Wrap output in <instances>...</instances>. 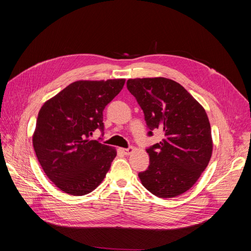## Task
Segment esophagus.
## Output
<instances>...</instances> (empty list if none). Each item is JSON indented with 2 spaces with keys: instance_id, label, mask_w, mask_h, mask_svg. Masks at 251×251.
Wrapping results in <instances>:
<instances>
[{
  "instance_id": "esophagus-1",
  "label": "esophagus",
  "mask_w": 251,
  "mask_h": 251,
  "mask_svg": "<svg viewBox=\"0 0 251 251\" xmlns=\"http://www.w3.org/2000/svg\"><path fill=\"white\" fill-rule=\"evenodd\" d=\"M121 151H123V153L125 155H130V154H132L133 151H134V148L130 147V148H127V149H123Z\"/></svg>"
}]
</instances>
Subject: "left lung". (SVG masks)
<instances>
[{"instance_id":"obj_1","label":"left lung","mask_w":251,"mask_h":251,"mask_svg":"<svg viewBox=\"0 0 251 251\" xmlns=\"http://www.w3.org/2000/svg\"><path fill=\"white\" fill-rule=\"evenodd\" d=\"M127 90L144 113L149 136L164 138L147 149L150 165L138 174L142 185L159 198L187 192L206 169L212 153L211 130L202 105L175 80L134 78Z\"/></svg>"}]
</instances>
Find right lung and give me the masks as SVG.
Wrapping results in <instances>:
<instances>
[{"label": "right lung", "mask_w": 251, "mask_h": 251, "mask_svg": "<svg viewBox=\"0 0 251 251\" xmlns=\"http://www.w3.org/2000/svg\"><path fill=\"white\" fill-rule=\"evenodd\" d=\"M126 79L78 80L43 104L32 137L42 169L60 191L83 196L100 185L116 150L89 137L103 132L102 111Z\"/></svg>", "instance_id": "add662e5"}]
</instances>
